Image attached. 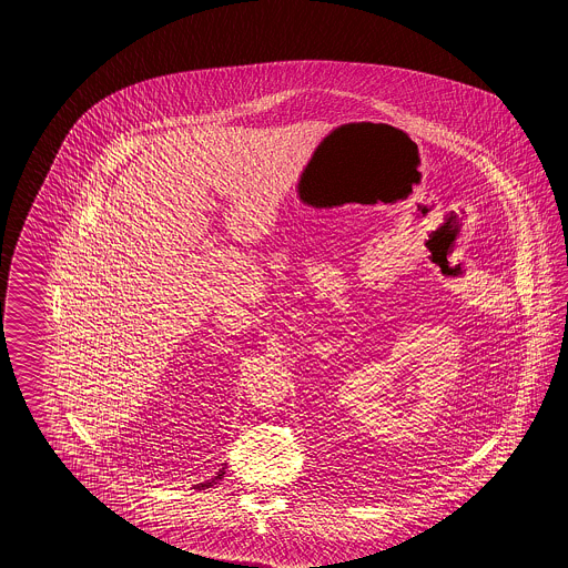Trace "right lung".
<instances>
[{
  "instance_id": "1",
  "label": "right lung",
  "mask_w": 568,
  "mask_h": 568,
  "mask_svg": "<svg viewBox=\"0 0 568 568\" xmlns=\"http://www.w3.org/2000/svg\"><path fill=\"white\" fill-rule=\"evenodd\" d=\"M224 477V468H219V473L212 477V479H207L204 483H197V485H193V489H207V487H212V485H216V483L221 481Z\"/></svg>"
}]
</instances>
